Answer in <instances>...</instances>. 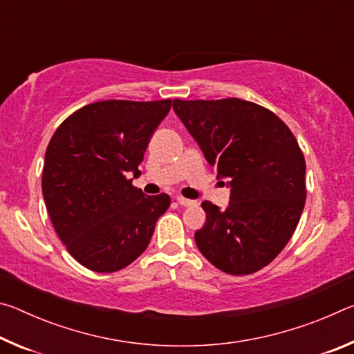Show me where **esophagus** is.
Instances as JSON below:
<instances>
[{
    "label": "esophagus",
    "mask_w": 354,
    "mask_h": 354,
    "mask_svg": "<svg viewBox=\"0 0 354 354\" xmlns=\"http://www.w3.org/2000/svg\"><path fill=\"white\" fill-rule=\"evenodd\" d=\"M176 201H178L181 206H192V205H195L194 200L184 198V196H176Z\"/></svg>",
    "instance_id": "esophagus-1"
}]
</instances>
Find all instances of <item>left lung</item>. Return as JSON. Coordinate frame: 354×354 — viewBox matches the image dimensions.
Masks as SVG:
<instances>
[{"label":"left lung","instance_id":"obj_1","mask_svg":"<svg viewBox=\"0 0 354 354\" xmlns=\"http://www.w3.org/2000/svg\"><path fill=\"white\" fill-rule=\"evenodd\" d=\"M173 111L231 189L226 209L201 203L196 247L225 273L261 270L290 241L306 200L295 136L272 111L239 98L173 100Z\"/></svg>","mask_w":354,"mask_h":354}]
</instances>
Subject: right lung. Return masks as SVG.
<instances>
[{"instance_id":"right-lung-1","label":"right lung","mask_w":354,"mask_h":354,"mask_svg":"<svg viewBox=\"0 0 354 354\" xmlns=\"http://www.w3.org/2000/svg\"><path fill=\"white\" fill-rule=\"evenodd\" d=\"M171 100H107L81 107L53 134L41 192L57 236L88 270L112 273L136 261L170 196L145 195L128 175L139 164Z\"/></svg>"}]
</instances>
